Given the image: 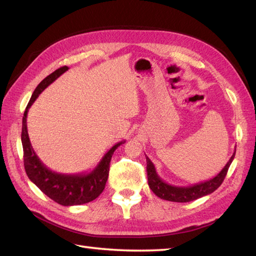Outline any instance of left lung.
Masks as SVG:
<instances>
[{
    "label": "left lung",
    "instance_id": "left-lung-1",
    "mask_svg": "<svg viewBox=\"0 0 256 256\" xmlns=\"http://www.w3.org/2000/svg\"><path fill=\"white\" fill-rule=\"evenodd\" d=\"M235 156V150L234 153L228 160L226 165L222 168V171L218 175H215L213 178H210L208 181H204L201 183H196L190 186H175L166 182L158 176L155 170L154 164L151 160L146 156V172H148V186L152 190V192L162 200H166V201L171 202H178V203H186L198 200L205 195H208L213 193L215 190H218L224 181L226 173L228 171L230 165Z\"/></svg>",
    "mask_w": 256,
    "mask_h": 256
}]
</instances>
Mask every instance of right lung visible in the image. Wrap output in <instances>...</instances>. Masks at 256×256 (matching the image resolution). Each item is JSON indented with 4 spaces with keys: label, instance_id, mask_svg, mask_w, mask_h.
Listing matches in <instances>:
<instances>
[{
    "label": "right lung",
    "instance_id": "obj_1",
    "mask_svg": "<svg viewBox=\"0 0 256 256\" xmlns=\"http://www.w3.org/2000/svg\"><path fill=\"white\" fill-rule=\"evenodd\" d=\"M68 66L58 68L51 73L40 83L31 96V100L25 108L23 121H22V145H23V158L24 168L28 178L48 195V196L64 206L85 204L93 201L103 192L106 184L110 171V162L115 150L125 141L118 142L104 154L101 161L95 166L94 170L88 173L80 174H62L56 173L48 168L41 162V160L35 154L34 150L30 142L26 118L28 108L34 103L35 100L41 94L50 84L53 83L58 76L66 72Z\"/></svg>",
    "mask_w": 256,
    "mask_h": 256
}]
</instances>
